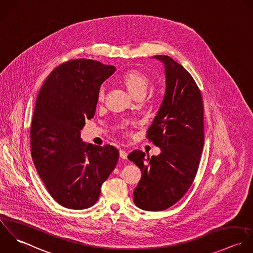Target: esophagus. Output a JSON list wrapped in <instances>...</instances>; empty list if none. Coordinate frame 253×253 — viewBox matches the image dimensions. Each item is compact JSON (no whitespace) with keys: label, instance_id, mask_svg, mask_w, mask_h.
<instances>
[{"label":"esophagus","instance_id":"obj_1","mask_svg":"<svg viewBox=\"0 0 253 253\" xmlns=\"http://www.w3.org/2000/svg\"><path fill=\"white\" fill-rule=\"evenodd\" d=\"M119 156H120V158H121V159L126 160V159H127V156H128V153H127L126 151H124V150H120V152H119Z\"/></svg>","mask_w":253,"mask_h":253}]
</instances>
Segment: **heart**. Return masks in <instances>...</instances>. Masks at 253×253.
Instances as JSON below:
<instances>
[{
    "label": "heart",
    "mask_w": 253,
    "mask_h": 253,
    "mask_svg": "<svg viewBox=\"0 0 253 253\" xmlns=\"http://www.w3.org/2000/svg\"><path fill=\"white\" fill-rule=\"evenodd\" d=\"M121 84L124 85V87L128 90V92L133 95L134 97L143 96L147 88L150 84V79L142 72L138 70H130L127 71L122 77H121ZM99 99H103L104 97V90L101 89L99 91L98 95Z\"/></svg>",
    "instance_id": "1"
}]
</instances>
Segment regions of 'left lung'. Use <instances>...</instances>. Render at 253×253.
<instances>
[{
  "label": "left lung",
  "instance_id": "obj_1",
  "mask_svg": "<svg viewBox=\"0 0 253 253\" xmlns=\"http://www.w3.org/2000/svg\"><path fill=\"white\" fill-rule=\"evenodd\" d=\"M166 93L147 138L161 149L159 156L146 157L142 151L128 159L142 170L134 190V202L146 211H163L179 201L190 188L204 146L203 100L192 76L166 55Z\"/></svg>",
  "mask_w": 253,
  "mask_h": 253
}]
</instances>
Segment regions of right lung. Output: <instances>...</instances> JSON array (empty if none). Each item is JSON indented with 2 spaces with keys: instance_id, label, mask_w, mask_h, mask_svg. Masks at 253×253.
Segmentation results:
<instances>
[{
  "instance_id": "add662e5",
  "label": "right lung",
  "mask_w": 253,
  "mask_h": 253,
  "mask_svg": "<svg viewBox=\"0 0 253 253\" xmlns=\"http://www.w3.org/2000/svg\"><path fill=\"white\" fill-rule=\"evenodd\" d=\"M114 66L76 59L56 67L36 98L30 127L31 157L48 192L61 206L83 210L96 203L119 152L84 144L81 130L94 116L101 84Z\"/></svg>"
}]
</instances>
